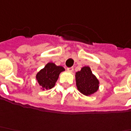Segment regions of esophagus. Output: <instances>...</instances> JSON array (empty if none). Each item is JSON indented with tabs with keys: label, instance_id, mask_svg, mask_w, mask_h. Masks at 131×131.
Here are the masks:
<instances>
[{
	"label": "esophagus",
	"instance_id": "esophagus-1",
	"mask_svg": "<svg viewBox=\"0 0 131 131\" xmlns=\"http://www.w3.org/2000/svg\"><path fill=\"white\" fill-rule=\"evenodd\" d=\"M73 70H74V68H73V67H69V68H67V71L70 72H72Z\"/></svg>",
	"mask_w": 131,
	"mask_h": 131
}]
</instances>
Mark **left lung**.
<instances>
[{
  "mask_svg": "<svg viewBox=\"0 0 131 131\" xmlns=\"http://www.w3.org/2000/svg\"><path fill=\"white\" fill-rule=\"evenodd\" d=\"M75 82L78 90L87 96L93 95L99 88V80L88 66H85L75 72Z\"/></svg>",
  "mask_w": 131,
  "mask_h": 131,
  "instance_id": "left-lung-1",
  "label": "left lung"
}]
</instances>
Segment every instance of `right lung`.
<instances>
[{"instance_id":"add662e5","label":"right lung","mask_w":131,"mask_h":131,"mask_svg":"<svg viewBox=\"0 0 131 131\" xmlns=\"http://www.w3.org/2000/svg\"><path fill=\"white\" fill-rule=\"evenodd\" d=\"M64 70L61 66H57L54 63L48 62L36 74V80L40 86V88L44 91L53 88L60 73Z\"/></svg>"}]
</instances>
